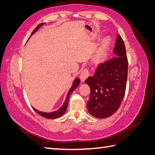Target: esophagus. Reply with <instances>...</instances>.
<instances>
[{
  "label": "esophagus",
  "mask_w": 155,
  "mask_h": 155,
  "mask_svg": "<svg viewBox=\"0 0 155 155\" xmlns=\"http://www.w3.org/2000/svg\"><path fill=\"white\" fill-rule=\"evenodd\" d=\"M89 76V72H88V70L87 68L83 69L82 70V72L80 74V79L81 82H84L85 81V79Z\"/></svg>",
  "instance_id": "34e87169"
}]
</instances>
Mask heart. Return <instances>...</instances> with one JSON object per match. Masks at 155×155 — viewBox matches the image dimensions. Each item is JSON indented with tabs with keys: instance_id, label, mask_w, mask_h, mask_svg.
I'll list each match as a JSON object with an SVG mask.
<instances>
[{
	"instance_id": "heart-1",
	"label": "heart",
	"mask_w": 155,
	"mask_h": 155,
	"mask_svg": "<svg viewBox=\"0 0 155 155\" xmlns=\"http://www.w3.org/2000/svg\"><path fill=\"white\" fill-rule=\"evenodd\" d=\"M108 44H109V41H108V40H106L104 43V44H103L100 50V53H99L100 55H104L105 54L107 46H108Z\"/></svg>"
}]
</instances>
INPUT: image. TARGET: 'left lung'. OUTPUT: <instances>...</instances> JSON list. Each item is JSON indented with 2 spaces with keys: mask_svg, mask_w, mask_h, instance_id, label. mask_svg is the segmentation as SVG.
<instances>
[{
  "mask_svg": "<svg viewBox=\"0 0 155 155\" xmlns=\"http://www.w3.org/2000/svg\"><path fill=\"white\" fill-rule=\"evenodd\" d=\"M114 57L97 67L95 74L85 83L91 88L88 112L98 118H107L119 109L125 95L128 61L124 42L117 35Z\"/></svg>",
  "mask_w": 155,
  "mask_h": 155,
  "instance_id": "1",
  "label": "left lung"
}]
</instances>
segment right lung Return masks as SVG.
<instances>
[{"label": "right lung", "instance_id": "1", "mask_svg": "<svg viewBox=\"0 0 155 155\" xmlns=\"http://www.w3.org/2000/svg\"><path fill=\"white\" fill-rule=\"evenodd\" d=\"M43 24H44V23H41V24L37 25V26L36 27V28L34 31H33V32L31 33V35H32L35 31H37V30L39 28V27L41 26H43ZM79 83H80V80H79V78H77L74 80L72 86L71 87V88H70V90L68 91V92L67 93V97H66V99H65V101L64 102L63 105L61 106V107H60L58 110H55L54 112H41V111H39L38 110H37L36 109H35V108H34V110L36 111L39 115H41V116H43V117H44V118H46L54 119V118H59V117H61V116H62L64 114L65 111H66V110L67 109L68 100H69V97H70V94H71L72 93V92L75 90V89H76L79 85Z\"/></svg>", "mask_w": 155, "mask_h": 155}]
</instances>
